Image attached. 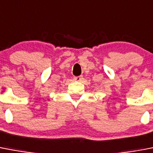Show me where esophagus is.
Segmentation results:
<instances>
[{"label": "esophagus", "instance_id": "obj_1", "mask_svg": "<svg viewBox=\"0 0 153 153\" xmlns=\"http://www.w3.org/2000/svg\"><path fill=\"white\" fill-rule=\"evenodd\" d=\"M83 79L82 76H74V80L76 81V82H81V81Z\"/></svg>", "mask_w": 153, "mask_h": 153}]
</instances>
